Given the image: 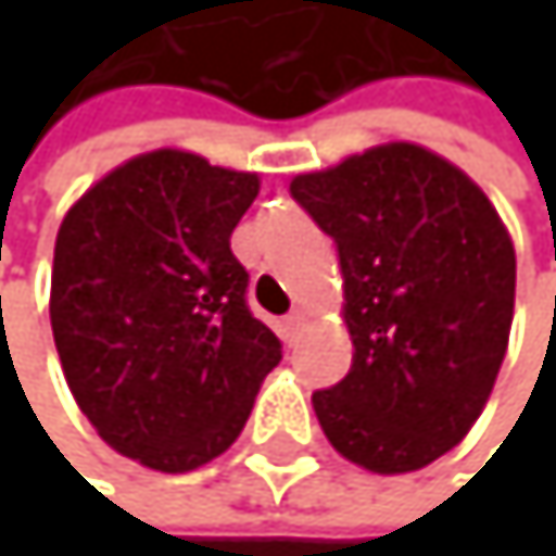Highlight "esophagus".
Returning <instances> with one entry per match:
<instances>
[{
	"instance_id": "esophagus-1",
	"label": "esophagus",
	"mask_w": 556,
	"mask_h": 556,
	"mask_svg": "<svg viewBox=\"0 0 556 556\" xmlns=\"http://www.w3.org/2000/svg\"><path fill=\"white\" fill-rule=\"evenodd\" d=\"M300 327H303V313H300V309H293V313L283 319V340H293Z\"/></svg>"
}]
</instances>
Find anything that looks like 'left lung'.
Segmentation results:
<instances>
[{"label": "left lung", "instance_id": "8db88e82", "mask_svg": "<svg viewBox=\"0 0 556 556\" xmlns=\"http://www.w3.org/2000/svg\"><path fill=\"white\" fill-rule=\"evenodd\" d=\"M333 237L350 374L313 393L337 454L410 473L457 446L510 340L517 256L483 189L414 142H387L290 182Z\"/></svg>", "mask_w": 556, "mask_h": 556}]
</instances>
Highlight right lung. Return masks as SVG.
<instances>
[{
    "instance_id": "add662e5",
    "label": "right lung",
    "mask_w": 556,
    "mask_h": 556,
    "mask_svg": "<svg viewBox=\"0 0 556 556\" xmlns=\"http://www.w3.org/2000/svg\"><path fill=\"white\" fill-rule=\"evenodd\" d=\"M256 193V173L156 149L102 176L59 226L49 319L62 374L96 433L149 470L186 473L229 451L283 359L229 250Z\"/></svg>"
}]
</instances>
